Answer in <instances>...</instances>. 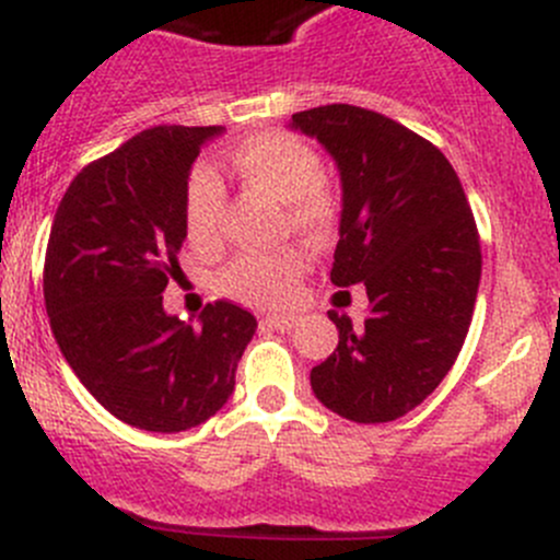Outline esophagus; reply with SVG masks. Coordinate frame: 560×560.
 <instances>
[{"instance_id":"1","label":"esophagus","mask_w":560,"mask_h":560,"mask_svg":"<svg viewBox=\"0 0 560 560\" xmlns=\"http://www.w3.org/2000/svg\"><path fill=\"white\" fill-rule=\"evenodd\" d=\"M262 323L268 325V328H273V330H292V328H295L298 317H292V314H268Z\"/></svg>"}]
</instances>
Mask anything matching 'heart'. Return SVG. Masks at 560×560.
Here are the masks:
<instances>
[{"mask_svg":"<svg viewBox=\"0 0 560 560\" xmlns=\"http://www.w3.org/2000/svg\"><path fill=\"white\" fill-rule=\"evenodd\" d=\"M230 170L248 188L284 202L290 226L308 241L323 243L339 226V202L325 186L317 153L290 130H262L230 150ZM188 241L199 252L219 246L224 186L208 166H197L183 199ZM306 270L301 248L273 254H243L221 273V290L252 306H276L295 292Z\"/></svg>","mask_w":560,"mask_h":560,"instance_id":"b5f03b06","label":"heart"}]
</instances>
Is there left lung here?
<instances>
[{"instance_id":"1","label":"left lung","mask_w":560,"mask_h":560,"mask_svg":"<svg viewBox=\"0 0 560 560\" xmlns=\"http://www.w3.org/2000/svg\"><path fill=\"white\" fill-rule=\"evenodd\" d=\"M339 166L341 221L330 281L366 287L352 328L328 312L339 345L312 369V390L355 424L418 407L457 361L474 317L481 246L457 172L432 142L350 103L292 114Z\"/></svg>"}]
</instances>
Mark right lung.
I'll return each mask as SVG.
<instances>
[{
	"label": "right lung",
	"mask_w": 560,
	"mask_h": 560,
	"mask_svg": "<svg viewBox=\"0 0 560 560\" xmlns=\"http://www.w3.org/2000/svg\"><path fill=\"white\" fill-rule=\"evenodd\" d=\"M221 125H159L92 161L65 191L43 268L48 323L86 390L148 432L199 427L226 405L257 330L252 312L215 301L199 325L164 312L180 273L186 183Z\"/></svg>",
	"instance_id": "obj_1"
}]
</instances>
